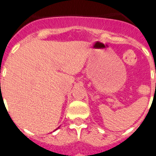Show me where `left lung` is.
I'll use <instances>...</instances> for the list:
<instances>
[{"label":"left lung","instance_id":"obj_1","mask_svg":"<svg viewBox=\"0 0 156 156\" xmlns=\"http://www.w3.org/2000/svg\"><path fill=\"white\" fill-rule=\"evenodd\" d=\"M155 72H156V71H155Z\"/></svg>","mask_w":156,"mask_h":156}]
</instances>
